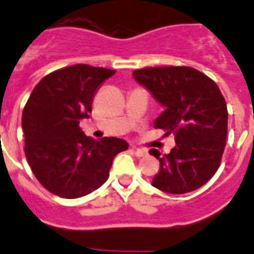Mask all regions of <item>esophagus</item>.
<instances>
[{"label": "esophagus", "mask_w": 254, "mask_h": 254, "mask_svg": "<svg viewBox=\"0 0 254 254\" xmlns=\"http://www.w3.org/2000/svg\"><path fill=\"white\" fill-rule=\"evenodd\" d=\"M131 150L134 151L135 153V155L138 156V158H141V156H145L146 154V150H144V149H139V148H134V146H132L131 148Z\"/></svg>", "instance_id": "obj_1"}]
</instances>
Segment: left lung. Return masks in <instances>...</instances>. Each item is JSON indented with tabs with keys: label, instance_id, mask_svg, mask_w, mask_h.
Masks as SVG:
<instances>
[{
	"label": "left lung",
	"instance_id": "8db88e82",
	"mask_svg": "<svg viewBox=\"0 0 254 254\" xmlns=\"http://www.w3.org/2000/svg\"><path fill=\"white\" fill-rule=\"evenodd\" d=\"M165 110L154 120L177 145L169 154L150 149L159 159L151 186L172 194L193 191L215 174L226 148L228 111L219 87L189 66L144 67L132 72Z\"/></svg>",
	"mask_w": 254,
	"mask_h": 254
}]
</instances>
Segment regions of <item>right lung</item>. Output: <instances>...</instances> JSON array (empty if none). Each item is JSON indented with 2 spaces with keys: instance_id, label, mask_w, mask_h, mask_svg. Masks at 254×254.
Instances as JSON below:
<instances>
[{
  "instance_id": "1",
  "label": "right lung",
  "mask_w": 254,
  "mask_h": 254,
  "mask_svg": "<svg viewBox=\"0 0 254 254\" xmlns=\"http://www.w3.org/2000/svg\"><path fill=\"white\" fill-rule=\"evenodd\" d=\"M115 70L77 64L52 71L35 86L22 111L25 155L44 188L61 198L90 194L109 178L116 154L127 149L118 138L85 136L94 96Z\"/></svg>"
}]
</instances>
